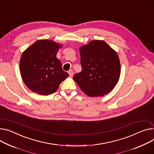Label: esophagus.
<instances>
[{"label": "esophagus", "instance_id": "34e87169", "mask_svg": "<svg viewBox=\"0 0 154 154\" xmlns=\"http://www.w3.org/2000/svg\"><path fill=\"white\" fill-rule=\"evenodd\" d=\"M68 74L70 77H72L73 76V71L72 69H70L68 71Z\"/></svg>", "mask_w": 154, "mask_h": 154}]
</instances>
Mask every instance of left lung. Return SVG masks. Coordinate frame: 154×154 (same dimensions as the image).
Segmentation results:
<instances>
[{
	"mask_svg": "<svg viewBox=\"0 0 154 154\" xmlns=\"http://www.w3.org/2000/svg\"><path fill=\"white\" fill-rule=\"evenodd\" d=\"M82 71L73 76L89 97L103 96L115 86L120 75L117 53L102 40L92 41L79 49Z\"/></svg>",
	"mask_w": 154,
	"mask_h": 154,
	"instance_id": "obj_1",
	"label": "left lung"
}]
</instances>
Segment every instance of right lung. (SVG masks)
I'll return each mask as SVG.
<instances>
[{
    "label": "right lung",
    "instance_id": "add662e5",
    "mask_svg": "<svg viewBox=\"0 0 154 154\" xmlns=\"http://www.w3.org/2000/svg\"><path fill=\"white\" fill-rule=\"evenodd\" d=\"M62 45L41 39L23 52L20 62V73L25 85L40 95L55 92L69 75L62 69L57 54Z\"/></svg>",
    "mask_w": 154,
    "mask_h": 154
}]
</instances>
